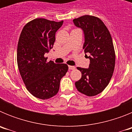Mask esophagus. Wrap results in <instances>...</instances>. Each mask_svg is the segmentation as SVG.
Listing matches in <instances>:
<instances>
[{"instance_id":"obj_1","label":"esophagus","mask_w":132,"mask_h":132,"mask_svg":"<svg viewBox=\"0 0 132 132\" xmlns=\"http://www.w3.org/2000/svg\"><path fill=\"white\" fill-rule=\"evenodd\" d=\"M69 70H75V67L74 66H71V65H69Z\"/></svg>"}]
</instances>
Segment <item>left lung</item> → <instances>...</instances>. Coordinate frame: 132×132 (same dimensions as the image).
<instances>
[{
  "label": "left lung",
  "mask_w": 132,
  "mask_h": 132,
  "mask_svg": "<svg viewBox=\"0 0 132 132\" xmlns=\"http://www.w3.org/2000/svg\"><path fill=\"white\" fill-rule=\"evenodd\" d=\"M73 22L83 30V50L90 59L88 69L77 67L82 76L75 82V87L87 96H95L107 87L114 73L116 57L112 39L105 24L97 17L85 15Z\"/></svg>",
  "instance_id": "8db88e82"
}]
</instances>
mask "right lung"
Wrapping results in <instances>:
<instances>
[{"label":"right lung","instance_id":"add662e5","mask_svg":"<svg viewBox=\"0 0 132 132\" xmlns=\"http://www.w3.org/2000/svg\"><path fill=\"white\" fill-rule=\"evenodd\" d=\"M63 21L36 18L27 23L20 36L17 63L27 90L35 97L50 98L58 93L61 78L68 71L66 64L47 62L45 53L53 48L55 33Z\"/></svg>","mask_w":132,"mask_h":132}]
</instances>
